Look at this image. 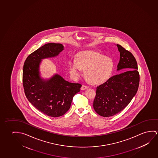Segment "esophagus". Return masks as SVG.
Listing matches in <instances>:
<instances>
[{
	"label": "esophagus",
	"mask_w": 158,
	"mask_h": 158,
	"mask_svg": "<svg viewBox=\"0 0 158 158\" xmlns=\"http://www.w3.org/2000/svg\"><path fill=\"white\" fill-rule=\"evenodd\" d=\"M88 88H89V86H86V85H82V86H81V90H86V89H88Z\"/></svg>",
	"instance_id": "1"
}]
</instances>
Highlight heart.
<instances>
[{
	"instance_id": "1",
	"label": "heart",
	"mask_w": 158,
	"mask_h": 158,
	"mask_svg": "<svg viewBox=\"0 0 158 158\" xmlns=\"http://www.w3.org/2000/svg\"><path fill=\"white\" fill-rule=\"evenodd\" d=\"M114 68L111 58L95 51H86L78 53L77 61L69 62V72L74 78L80 75L81 69L85 70V77L92 84H100L109 79Z\"/></svg>"
}]
</instances>
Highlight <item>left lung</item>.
Listing matches in <instances>:
<instances>
[{
    "instance_id": "1",
    "label": "left lung",
    "mask_w": 158,
    "mask_h": 158,
    "mask_svg": "<svg viewBox=\"0 0 158 158\" xmlns=\"http://www.w3.org/2000/svg\"><path fill=\"white\" fill-rule=\"evenodd\" d=\"M120 61L117 70L129 69L124 73L114 75L96 88L94 108L97 114L104 117L119 113L129 105L139 89V74L134 55L117 44Z\"/></svg>"
}]
</instances>
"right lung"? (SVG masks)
Segmentation results:
<instances>
[{
  "label": "right lung",
  "instance_id": "1",
  "mask_svg": "<svg viewBox=\"0 0 158 158\" xmlns=\"http://www.w3.org/2000/svg\"><path fill=\"white\" fill-rule=\"evenodd\" d=\"M63 49L62 44H45L31 53L23 65L22 81L26 96L36 109L49 117L65 114L81 87L80 84L69 83L57 74L48 80L40 78L41 60L57 56Z\"/></svg>",
  "mask_w": 158,
  "mask_h": 158
}]
</instances>
